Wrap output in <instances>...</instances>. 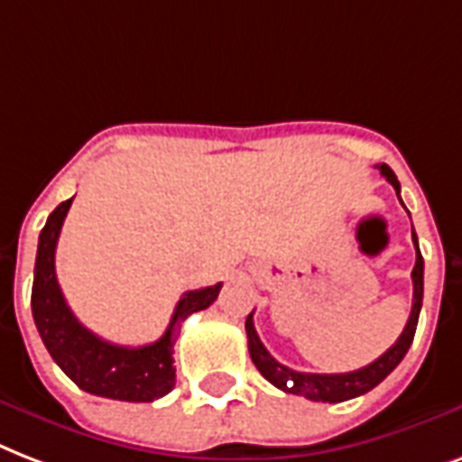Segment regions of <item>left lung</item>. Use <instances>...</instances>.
<instances>
[{"instance_id":"left-lung-1","label":"left lung","mask_w":462,"mask_h":462,"mask_svg":"<svg viewBox=\"0 0 462 462\" xmlns=\"http://www.w3.org/2000/svg\"><path fill=\"white\" fill-rule=\"evenodd\" d=\"M378 171L383 175L385 180L391 182L395 192L400 198V182L395 178V173L391 171V166L385 163H378ZM402 202V199H400ZM414 250H417V263H414L412 270V310H410V318H407V325L402 335L398 337V342L378 356L376 361H371L368 366L356 368V371H349V374H303V371H294V368L284 366L280 361L274 359L264 345L260 342L255 332V325H253V313L245 318V332H248V352L253 364L257 366V371L263 374L272 385H277L280 391L291 393V395H301V398H309L313 402H342V400H352L356 395H364L371 388H376L381 381H383L393 368L398 366L400 361L405 359L407 349L412 345L414 330H417V320H420L421 310V296H424V260H421L420 243H417V236L412 231Z\"/></svg>"}]
</instances>
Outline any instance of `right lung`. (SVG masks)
<instances>
[{"instance_id":"1","label":"right lung","mask_w":462,"mask_h":462,"mask_svg":"<svg viewBox=\"0 0 462 462\" xmlns=\"http://www.w3.org/2000/svg\"><path fill=\"white\" fill-rule=\"evenodd\" d=\"M71 199L62 202L50 214L38 238L33 291H31L35 328L57 366L81 391L98 398L123 400V402H153L173 391V345L182 320L198 310L209 309L219 296L221 282L214 287L182 294L166 332L152 345L120 346L106 342L79 323L57 284L55 248Z\"/></svg>"}]
</instances>
